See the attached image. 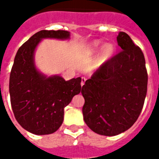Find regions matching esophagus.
Wrapping results in <instances>:
<instances>
[{
    "label": "esophagus",
    "instance_id": "34e87169",
    "mask_svg": "<svg viewBox=\"0 0 159 159\" xmlns=\"http://www.w3.org/2000/svg\"><path fill=\"white\" fill-rule=\"evenodd\" d=\"M85 81H86L85 77H82V82H81V85H82V86H83V85H84V83H85Z\"/></svg>",
    "mask_w": 159,
    "mask_h": 159
}]
</instances>
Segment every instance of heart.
<instances>
[{
    "instance_id": "1",
    "label": "heart",
    "mask_w": 159,
    "mask_h": 159,
    "mask_svg": "<svg viewBox=\"0 0 159 159\" xmlns=\"http://www.w3.org/2000/svg\"><path fill=\"white\" fill-rule=\"evenodd\" d=\"M100 47V41H94V42L91 44V48H90V52H95L99 49ZM115 52V48L111 43H107L106 45L103 46L100 55L98 59L99 63H103L104 61H106L107 59H109L110 58L112 57Z\"/></svg>"
}]
</instances>
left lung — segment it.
<instances>
[{
    "label": "left lung",
    "mask_w": 159,
    "mask_h": 159,
    "mask_svg": "<svg viewBox=\"0 0 159 159\" xmlns=\"http://www.w3.org/2000/svg\"><path fill=\"white\" fill-rule=\"evenodd\" d=\"M117 41L122 51L102 64L82 88L83 119L93 132L107 136L123 133L136 122L147 91L141 49L125 32Z\"/></svg>",
    "instance_id": "left-lung-1"
}]
</instances>
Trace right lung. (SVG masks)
I'll use <instances>...</instances> for the list:
<instances>
[{
    "label": "right lung",
    "instance_id": "add662e5",
    "mask_svg": "<svg viewBox=\"0 0 159 159\" xmlns=\"http://www.w3.org/2000/svg\"><path fill=\"white\" fill-rule=\"evenodd\" d=\"M66 30H40L16 53L10 73L9 92L12 111L21 126L35 134H49L61 126L64 109L81 92V77L65 81L59 76L40 74L33 55L42 38L67 39Z\"/></svg>",
    "mask_w": 159,
    "mask_h": 159
}]
</instances>
